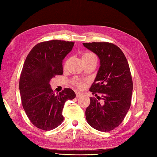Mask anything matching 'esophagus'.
Listing matches in <instances>:
<instances>
[{"mask_svg": "<svg viewBox=\"0 0 157 157\" xmlns=\"http://www.w3.org/2000/svg\"><path fill=\"white\" fill-rule=\"evenodd\" d=\"M75 94H76V97H77V98L80 97L81 96H82V95H83V94H82V93L79 92H75Z\"/></svg>", "mask_w": 157, "mask_h": 157, "instance_id": "obj_1", "label": "esophagus"}]
</instances>
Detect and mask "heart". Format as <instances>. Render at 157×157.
Listing matches in <instances>:
<instances>
[{
    "mask_svg": "<svg viewBox=\"0 0 157 157\" xmlns=\"http://www.w3.org/2000/svg\"><path fill=\"white\" fill-rule=\"evenodd\" d=\"M82 58L83 61H87V60H90V59H96V56L93 52H85L82 55ZM68 62H69V60L66 59L64 62V64H63V68L65 69L67 67V64H68ZM73 84H74L76 87L79 89H83L84 88V82L83 81L76 79V80L73 81Z\"/></svg>",
    "mask_w": 157,
    "mask_h": 157,
    "instance_id": "b5f03b06",
    "label": "heart"
}]
</instances>
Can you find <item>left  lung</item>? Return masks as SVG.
<instances>
[{"instance_id":"left-lung-1","label":"left lung","mask_w":157,"mask_h":157,"mask_svg":"<svg viewBox=\"0 0 157 157\" xmlns=\"http://www.w3.org/2000/svg\"><path fill=\"white\" fill-rule=\"evenodd\" d=\"M83 44L98 55L101 63L90 91L102 96H98V100L90 98V103L86 110V120L96 130L110 132L121 124L131 106L133 82L128 62L121 50L113 43Z\"/></svg>"}]
</instances>
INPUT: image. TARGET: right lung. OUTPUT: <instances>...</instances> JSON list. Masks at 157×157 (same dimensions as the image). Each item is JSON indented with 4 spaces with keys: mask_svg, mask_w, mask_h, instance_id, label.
Here are the masks:
<instances>
[{
    "mask_svg": "<svg viewBox=\"0 0 157 157\" xmlns=\"http://www.w3.org/2000/svg\"><path fill=\"white\" fill-rule=\"evenodd\" d=\"M74 42L52 40L35 45L25 59L19 79L23 109L29 121L40 129L48 131L61 124L63 106L75 97L73 90L65 88L55 94L50 81L63 75V60Z\"/></svg>",
    "mask_w": 157,
    "mask_h": 157,
    "instance_id": "1",
    "label": "right lung"
}]
</instances>
